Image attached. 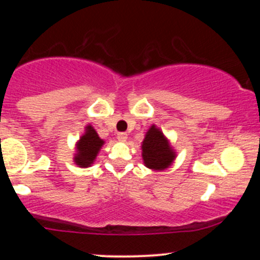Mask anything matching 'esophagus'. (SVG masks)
Here are the masks:
<instances>
[{
    "label": "esophagus",
    "mask_w": 260,
    "mask_h": 260,
    "mask_svg": "<svg viewBox=\"0 0 260 260\" xmlns=\"http://www.w3.org/2000/svg\"><path fill=\"white\" fill-rule=\"evenodd\" d=\"M127 138H128V137H127V134H126V133L121 132V133H118V134H117V139L120 140V142H126Z\"/></svg>",
    "instance_id": "obj_1"
}]
</instances>
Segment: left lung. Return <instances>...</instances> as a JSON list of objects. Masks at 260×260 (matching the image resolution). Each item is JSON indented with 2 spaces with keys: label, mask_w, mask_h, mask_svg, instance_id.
I'll list each match as a JSON object with an SVG mask.
<instances>
[{
  "label": "left lung",
  "mask_w": 260,
  "mask_h": 260,
  "mask_svg": "<svg viewBox=\"0 0 260 260\" xmlns=\"http://www.w3.org/2000/svg\"><path fill=\"white\" fill-rule=\"evenodd\" d=\"M144 165L151 170H165L174 162L176 153L164 133L153 124L148 129L142 144Z\"/></svg>",
  "instance_id": "obj_1"
}]
</instances>
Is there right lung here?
Here are the masks:
<instances>
[{
	"label": "right lung",
	"mask_w": 260,
	"mask_h": 260,
	"mask_svg": "<svg viewBox=\"0 0 260 260\" xmlns=\"http://www.w3.org/2000/svg\"><path fill=\"white\" fill-rule=\"evenodd\" d=\"M104 140L98 136L96 131L90 124L85 127V132L77 142V153L74 154V162L79 168H89L95 159L101 147L104 145Z\"/></svg>",
	"instance_id": "add662e5"
}]
</instances>
